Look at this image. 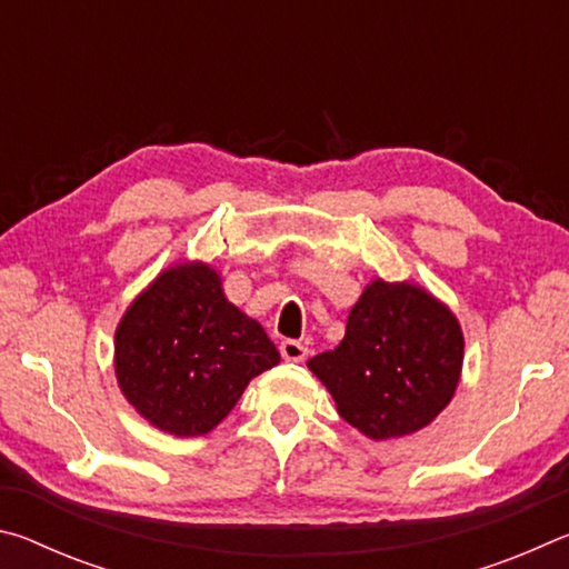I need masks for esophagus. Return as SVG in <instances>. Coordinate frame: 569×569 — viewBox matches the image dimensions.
I'll list each match as a JSON object with an SVG mask.
<instances>
[{"label":"esophagus","instance_id":"obj_1","mask_svg":"<svg viewBox=\"0 0 569 569\" xmlns=\"http://www.w3.org/2000/svg\"><path fill=\"white\" fill-rule=\"evenodd\" d=\"M281 356L286 361H296V363H301L306 356H308V349L306 346L301 343V341H293V339H288V341H283L281 343Z\"/></svg>","mask_w":569,"mask_h":569}]
</instances>
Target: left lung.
<instances>
[{"label": "left lung", "mask_w": 569, "mask_h": 569, "mask_svg": "<svg viewBox=\"0 0 569 569\" xmlns=\"http://www.w3.org/2000/svg\"><path fill=\"white\" fill-rule=\"evenodd\" d=\"M465 339L455 316L411 283L373 281L343 341L308 361L341 417L371 439L413 435L455 397Z\"/></svg>", "instance_id": "obj_1"}]
</instances>
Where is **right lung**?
Masks as SVG:
<instances>
[{"instance_id":"add662e5","label":"right lung","mask_w":569,"mask_h":569,"mask_svg":"<svg viewBox=\"0 0 569 569\" xmlns=\"http://www.w3.org/2000/svg\"><path fill=\"white\" fill-rule=\"evenodd\" d=\"M281 361L263 326L228 303L203 263L158 276L122 316L114 373L128 401L158 429L200 437L223 421L248 381Z\"/></svg>"}]
</instances>
